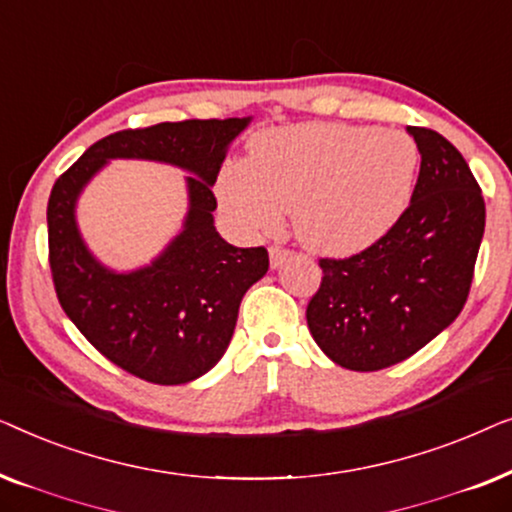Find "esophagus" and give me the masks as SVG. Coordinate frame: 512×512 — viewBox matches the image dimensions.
Segmentation results:
<instances>
[{
    "mask_svg": "<svg viewBox=\"0 0 512 512\" xmlns=\"http://www.w3.org/2000/svg\"><path fill=\"white\" fill-rule=\"evenodd\" d=\"M289 256H291L289 249L277 247V244H275V247H270V265H272V268H275V270H277L279 265H282Z\"/></svg>",
    "mask_w": 512,
    "mask_h": 512,
    "instance_id": "34e87169",
    "label": "esophagus"
}]
</instances>
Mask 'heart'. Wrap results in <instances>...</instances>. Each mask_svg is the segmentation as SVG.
<instances>
[{
  "label": "heart",
  "instance_id": "1",
  "mask_svg": "<svg viewBox=\"0 0 512 512\" xmlns=\"http://www.w3.org/2000/svg\"><path fill=\"white\" fill-rule=\"evenodd\" d=\"M417 165V146L401 130L291 125L258 132L247 163L223 167L216 195L244 233H270L293 209L307 249L349 256L396 226L415 191Z\"/></svg>",
  "mask_w": 512,
  "mask_h": 512
}]
</instances>
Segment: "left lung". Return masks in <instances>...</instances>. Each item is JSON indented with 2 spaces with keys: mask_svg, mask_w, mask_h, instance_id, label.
Returning <instances> with one entry per match:
<instances>
[{
  "mask_svg": "<svg viewBox=\"0 0 512 512\" xmlns=\"http://www.w3.org/2000/svg\"><path fill=\"white\" fill-rule=\"evenodd\" d=\"M408 132L422 156L408 209L361 254L321 258L307 305L321 352L359 373L405 361L459 317L485 233V200L464 156L429 128Z\"/></svg>",
  "mask_w": 512,
  "mask_h": 512,
  "instance_id": "8db88e82",
  "label": "left lung"
}]
</instances>
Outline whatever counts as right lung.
I'll list each match as a JSON object with an SVG mask.
<instances>
[{
    "instance_id": "1",
    "label": "right lung",
    "mask_w": 512,
    "mask_h": 512,
    "mask_svg": "<svg viewBox=\"0 0 512 512\" xmlns=\"http://www.w3.org/2000/svg\"><path fill=\"white\" fill-rule=\"evenodd\" d=\"M251 116L158 123L100 139L48 198V261L62 310L97 352L153 384H186L212 370L233 338L240 303L268 272V251L228 244L214 226L212 186ZM153 159L189 172L179 236L137 271L107 269L87 249L75 205L109 159Z\"/></svg>"
}]
</instances>
